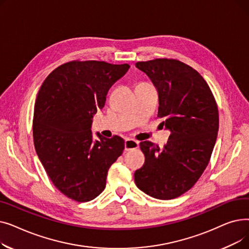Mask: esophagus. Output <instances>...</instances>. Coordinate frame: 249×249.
<instances>
[{"label": "esophagus", "instance_id": "1", "mask_svg": "<svg viewBox=\"0 0 249 249\" xmlns=\"http://www.w3.org/2000/svg\"><path fill=\"white\" fill-rule=\"evenodd\" d=\"M139 147V142L134 139H126L125 140V150L129 151L132 149H136Z\"/></svg>", "mask_w": 249, "mask_h": 249}]
</instances>
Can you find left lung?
<instances>
[{
	"label": "left lung",
	"mask_w": 249,
	"mask_h": 249,
	"mask_svg": "<svg viewBox=\"0 0 249 249\" xmlns=\"http://www.w3.org/2000/svg\"><path fill=\"white\" fill-rule=\"evenodd\" d=\"M135 65L158 89V117L171 131L163 148L140 142L145 162L134 174L135 184L152 198L175 199L194 187L210 161L219 129L217 104L203 76L184 62L156 58Z\"/></svg>",
	"instance_id": "8db88e82"
}]
</instances>
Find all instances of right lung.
<instances>
[{"label":"right lung","mask_w":249,"mask_h":249,"mask_svg":"<svg viewBox=\"0 0 249 249\" xmlns=\"http://www.w3.org/2000/svg\"><path fill=\"white\" fill-rule=\"evenodd\" d=\"M130 65L73 60L55 69L35 101L33 140L36 153L53 185L68 198L89 202L106 188L110 166L123 153L124 140L106 138L90 126L109 89Z\"/></svg>","instance_id":"add662e5"}]
</instances>
